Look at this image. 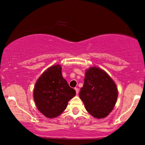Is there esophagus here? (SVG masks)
Segmentation results:
<instances>
[{
	"instance_id": "34e87169",
	"label": "esophagus",
	"mask_w": 145,
	"mask_h": 145,
	"mask_svg": "<svg viewBox=\"0 0 145 145\" xmlns=\"http://www.w3.org/2000/svg\"><path fill=\"white\" fill-rule=\"evenodd\" d=\"M75 90H76V95H78V93H79V90H78V88H75Z\"/></svg>"
}]
</instances>
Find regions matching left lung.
<instances>
[{
	"label": "left lung",
	"instance_id": "obj_1",
	"mask_svg": "<svg viewBox=\"0 0 145 145\" xmlns=\"http://www.w3.org/2000/svg\"><path fill=\"white\" fill-rule=\"evenodd\" d=\"M118 95L116 84L105 71L95 67L86 71L79 96L90 115L96 118L107 116L116 105Z\"/></svg>",
	"mask_w": 145,
	"mask_h": 145
}]
</instances>
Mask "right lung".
<instances>
[{
	"label": "right lung",
	"mask_w": 145,
	"mask_h": 145,
	"mask_svg": "<svg viewBox=\"0 0 145 145\" xmlns=\"http://www.w3.org/2000/svg\"><path fill=\"white\" fill-rule=\"evenodd\" d=\"M75 95V90L63 78L59 65L52 66L45 71L38 78L34 90L36 107L48 118L59 116Z\"/></svg>",
	"instance_id": "add662e5"
}]
</instances>
